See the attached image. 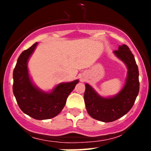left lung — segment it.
I'll list each match as a JSON object with an SVG mask.
<instances>
[{"label":"left lung","instance_id":"8db88e82","mask_svg":"<svg viewBox=\"0 0 151 151\" xmlns=\"http://www.w3.org/2000/svg\"><path fill=\"white\" fill-rule=\"evenodd\" d=\"M114 54L125 64L128 70L125 84L120 91L114 96L104 97L89 84H85L84 99L86 111L90 116L102 122H112L127 114L139 92L138 68L129 47L119 45Z\"/></svg>","mask_w":151,"mask_h":151}]
</instances>
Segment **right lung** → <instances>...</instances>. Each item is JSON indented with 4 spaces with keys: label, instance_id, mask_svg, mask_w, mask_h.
I'll use <instances>...</instances> for the list:
<instances>
[{
    "label": "right lung",
    "instance_id": "obj_1",
    "mask_svg": "<svg viewBox=\"0 0 151 151\" xmlns=\"http://www.w3.org/2000/svg\"><path fill=\"white\" fill-rule=\"evenodd\" d=\"M37 44L35 43L19 56L13 70V91L24 113L37 120H45L56 116L62 111L79 79L60 83L50 91L38 88L31 79L27 67L29 59Z\"/></svg>",
    "mask_w": 151,
    "mask_h": 151
}]
</instances>
